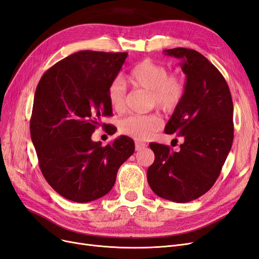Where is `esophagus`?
Wrapping results in <instances>:
<instances>
[{
  "label": "esophagus",
  "mask_w": 259,
  "mask_h": 259,
  "mask_svg": "<svg viewBox=\"0 0 259 259\" xmlns=\"http://www.w3.org/2000/svg\"><path fill=\"white\" fill-rule=\"evenodd\" d=\"M146 146L147 145L145 143H142V142H139V141L136 142V149H137V151H141V149L145 148Z\"/></svg>",
  "instance_id": "34e87169"
}]
</instances>
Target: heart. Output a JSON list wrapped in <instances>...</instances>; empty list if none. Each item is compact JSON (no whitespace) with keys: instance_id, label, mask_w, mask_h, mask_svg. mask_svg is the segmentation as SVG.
Returning a JSON list of instances; mask_svg holds the SVG:
<instances>
[{"instance_id":"heart-1","label":"heart","mask_w":259,"mask_h":259,"mask_svg":"<svg viewBox=\"0 0 259 259\" xmlns=\"http://www.w3.org/2000/svg\"><path fill=\"white\" fill-rule=\"evenodd\" d=\"M132 85L149 91V106H156L165 113L174 112L185 96V80L181 75L170 74L165 65L145 59L133 68L128 76ZM107 98L115 111L126 105V86L120 78L112 80L107 88ZM161 127V119L155 114L130 115L121 120L120 132L137 141H146Z\"/></svg>"}]
</instances>
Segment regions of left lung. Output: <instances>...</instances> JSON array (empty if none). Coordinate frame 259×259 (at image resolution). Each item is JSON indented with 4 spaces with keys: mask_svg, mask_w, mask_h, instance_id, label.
Masks as SVG:
<instances>
[{
    "mask_svg": "<svg viewBox=\"0 0 259 259\" xmlns=\"http://www.w3.org/2000/svg\"><path fill=\"white\" fill-rule=\"evenodd\" d=\"M164 54L180 59L186 74L185 96L164 129L184 143L180 152L149 144L155 160L147 182L157 196L185 203L204 195L220 177L233 141V104L226 79L204 56L181 47Z\"/></svg>",
    "mask_w": 259,
    "mask_h": 259,
    "instance_id": "left-lung-1",
    "label": "left lung"
}]
</instances>
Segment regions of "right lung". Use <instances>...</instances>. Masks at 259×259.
<instances>
[{
	"label": "right lung",
	"mask_w": 259,
	"mask_h": 259,
	"mask_svg": "<svg viewBox=\"0 0 259 259\" xmlns=\"http://www.w3.org/2000/svg\"><path fill=\"white\" fill-rule=\"evenodd\" d=\"M127 56L75 53L48 69L37 84L31 140L45 180L71 201L89 202L105 196L119 166L135 152V142L126 136L106 146L91 140L102 116L112 115L107 88Z\"/></svg>",
	"instance_id": "1"
}]
</instances>
